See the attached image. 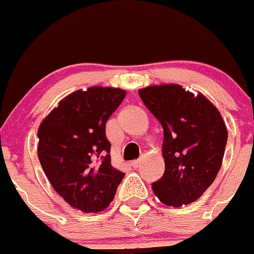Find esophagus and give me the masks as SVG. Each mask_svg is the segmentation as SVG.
<instances>
[{
  "mask_svg": "<svg viewBox=\"0 0 254 254\" xmlns=\"http://www.w3.org/2000/svg\"><path fill=\"white\" fill-rule=\"evenodd\" d=\"M130 166H131L132 168H138V167L140 166V161H139V159H136V161L130 162Z\"/></svg>",
  "mask_w": 254,
  "mask_h": 254,
  "instance_id": "1",
  "label": "esophagus"
}]
</instances>
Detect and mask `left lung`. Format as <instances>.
Returning a JSON list of instances; mask_svg holds the SVG:
<instances>
[{"label":"left lung","mask_w":254,"mask_h":254,"mask_svg":"<svg viewBox=\"0 0 254 254\" xmlns=\"http://www.w3.org/2000/svg\"><path fill=\"white\" fill-rule=\"evenodd\" d=\"M141 101L163 127L164 173L153 192L168 206L197 200L221 167L228 131L214 105L178 84L139 90Z\"/></svg>","instance_id":"obj_1"}]
</instances>
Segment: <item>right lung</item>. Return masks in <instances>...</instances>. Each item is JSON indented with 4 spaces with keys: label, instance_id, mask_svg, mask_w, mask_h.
I'll return each mask as SVG.
<instances>
[{
    "label": "right lung",
    "instance_id": "1",
    "mask_svg": "<svg viewBox=\"0 0 254 254\" xmlns=\"http://www.w3.org/2000/svg\"><path fill=\"white\" fill-rule=\"evenodd\" d=\"M125 91L90 87L59 102L38 130V157L58 195L74 209L99 212L113 201L125 173L111 166L106 122Z\"/></svg>",
    "mask_w": 254,
    "mask_h": 254
}]
</instances>
